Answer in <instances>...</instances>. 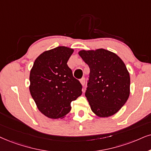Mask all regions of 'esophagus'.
Here are the masks:
<instances>
[{
	"label": "esophagus",
	"instance_id": "34e87169",
	"mask_svg": "<svg viewBox=\"0 0 151 151\" xmlns=\"http://www.w3.org/2000/svg\"><path fill=\"white\" fill-rule=\"evenodd\" d=\"M80 83H81L82 86H84V85H85V78H82V79L80 80Z\"/></svg>",
	"mask_w": 151,
	"mask_h": 151
}]
</instances>
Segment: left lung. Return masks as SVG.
Returning <instances> with one entry per match:
<instances>
[{
    "label": "left lung",
    "instance_id": "8db88e82",
    "mask_svg": "<svg viewBox=\"0 0 151 151\" xmlns=\"http://www.w3.org/2000/svg\"><path fill=\"white\" fill-rule=\"evenodd\" d=\"M79 55L90 68L86 97L95 115L111 116L125 104L130 93V77L124 62L104 49L81 50Z\"/></svg>",
    "mask_w": 151,
    "mask_h": 151
}]
</instances>
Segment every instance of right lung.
Masks as SVG:
<instances>
[{"label":"right lung","mask_w":151,"mask_h":151,"mask_svg":"<svg viewBox=\"0 0 151 151\" xmlns=\"http://www.w3.org/2000/svg\"><path fill=\"white\" fill-rule=\"evenodd\" d=\"M73 52L64 46L44 51L30 70V95L38 110L49 118L65 117L71 102L82 94L81 84L67 65Z\"/></svg>","instance_id":"add662e5"}]
</instances>
